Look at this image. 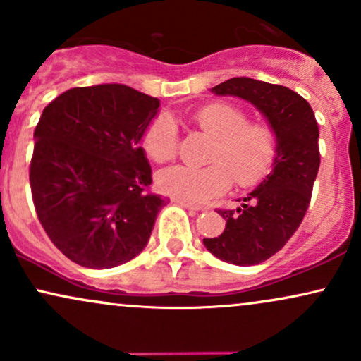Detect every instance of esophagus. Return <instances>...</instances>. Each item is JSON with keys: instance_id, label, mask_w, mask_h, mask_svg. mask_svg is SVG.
<instances>
[{"instance_id": "esophagus-1", "label": "esophagus", "mask_w": 361, "mask_h": 361, "mask_svg": "<svg viewBox=\"0 0 361 361\" xmlns=\"http://www.w3.org/2000/svg\"><path fill=\"white\" fill-rule=\"evenodd\" d=\"M173 202H176V204H180L181 207H185L186 210H190V212H198V210H204V207L197 205V204H192V202H186V200H181V198H175Z\"/></svg>"}]
</instances>
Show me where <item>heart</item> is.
Returning <instances> with one entry per match:
<instances>
[{
  "label": "heart",
  "instance_id": "b5f03b06",
  "mask_svg": "<svg viewBox=\"0 0 361 361\" xmlns=\"http://www.w3.org/2000/svg\"><path fill=\"white\" fill-rule=\"evenodd\" d=\"M193 122L214 139L207 154L209 166L192 168L176 164L157 173L161 192L188 202L217 197L231 183L251 188L271 171L279 152V135L268 122L250 120L239 106L212 102L195 110ZM180 132L168 114H157L142 134V147L156 163H166L176 156Z\"/></svg>",
  "mask_w": 361,
  "mask_h": 361
}]
</instances>
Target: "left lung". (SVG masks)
<instances>
[{
    "label": "left lung",
    "instance_id": "left-lung-1",
    "mask_svg": "<svg viewBox=\"0 0 361 361\" xmlns=\"http://www.w3.org/2000/svg\"><path fill=\"white\" fill-rule=\"evenodd\" d=\"M212 91L251 102L279 135L273 171L239 200L238 209H217L226 219V229L219 238L204 239L207 250L219 259L251 267L279 252L307 212L321 164L319 127L307 100L287 86L233 78Z\"/></svg>",
    "mask_w": 361,
    "mask_h": 361
}]
</instances>
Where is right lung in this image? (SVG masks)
Masks as SVG:
<instances>
[{"label":"right lung","mask_w":361,"mask_h":361,"mask_svg":"<svg viewBox=\"0 0 361 361\" xmlns=\"http://www.w3.org/2000/svg\"><path fill=\"white\" fill-rule=\"evenodd\" d=\"M159 100L126 85L71 88L37 123L30 190L37 217L62 255L114 268L144 250L166 198L149 192L140 147Z\"/></svg>","instance_id":"obj_1"}]
</instances>
